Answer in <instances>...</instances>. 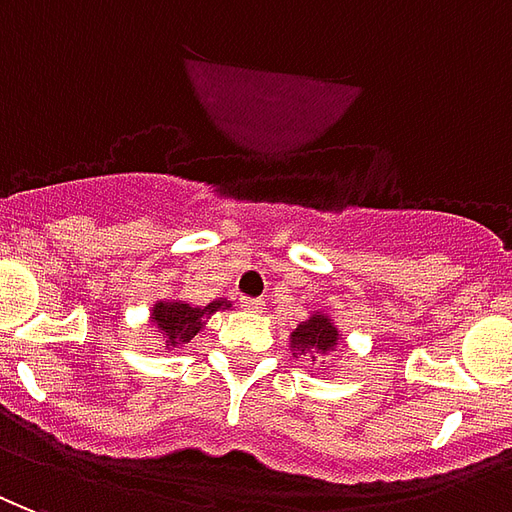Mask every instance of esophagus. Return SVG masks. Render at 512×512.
Masks as SVG:
<instances>
[{"instance_id":"esophagus-1","label":"esophagus","mask_w":512,"mask_h":512,"mask_svg":"<svg viewBox=\"0 0 512 512\" xmlns=\"http://www.w3.org/2000/svg\"><path fill=\"white\" fill-rule=\"evenodd\" d=\"M240 305L242 308H248V311H261V305H264V302L256 300V297H240Z\"/></svg>"}]
</instances>
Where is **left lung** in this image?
<instances>
[{"instance_id":"left-lung-1","label":"left lung","mask_w":512,"mask_h":512,"mask_svg":"<svg viewBox=\"0 0 512 512\" xmlns=\"http://www.w3.org/2000/svg\"><path fill=\"white\" fill-rule=\"evenodd\" d=\"M292 352L308 357L311 363H319L324 354L335 352L338 343V327L330 316L324 313H311L305 322L297 324V330L292 333Z\"/></svg>"}]
</instances>
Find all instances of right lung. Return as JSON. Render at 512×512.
Masks as SVG:
<instances>
[{"label": "right lung", "mask_w": 512, "mask_h": 512, "mask_svg": "<svg viewBox=\"0 0 512 512\" xmlns=\"http://www.w3.org/2000/svg\"><path fill=\"white\" fill-rule=\"evenodd\" d=\"M223 308H231V302L223 297L204 308H193L182 300H163L155 302L149 319L155 324V333H160L166 343V349H179L182 343H190L196 338V333L204 327V319H210L212 313L223 311Z\"/></svg>", "instance_id": "1"}]
</instances>
